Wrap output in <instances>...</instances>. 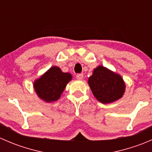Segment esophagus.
Masks as SVG:
<instances>
[{
    "instance_id": "34e87169",
    "label": "esophagus",
    "mask_w": 152,
    "mask_h": 152,
    "mask_svg": "<svg viewBox=\"0 0 152 152\" xmlns=\"http://www.w3.org/2000/svg\"><path fill=\"white\" fill-rule=\"evenodd\" d=\"M84 78V76L82 73H79V74L76 75V79H79V80H82Z\"/></svg>"
}]
</instances>
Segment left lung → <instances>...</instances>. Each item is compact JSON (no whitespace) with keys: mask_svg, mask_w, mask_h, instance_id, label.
Returning a JSON list of instances; mask_svg holds the SVG:
<instances>
[{"mask_svg":"<svg viewBox=\"0 0 152 152\" xmlns=\"http://www.w3.org/2000/svg\"><path fill=\"white\" fill-rule=\"evenodd\" d=\"M88 85L99 102L110 104L123 97L126 85L121 76L107 67L98 66L88 79Z\"/></svg>","mask_w":152,"mask_h":152,"instance_id":"left-lung-1","label":"left lung"}]
</instances>
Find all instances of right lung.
Returning <instances> with one entry per match:
<instances>
[{"label":"right lung","instance_id":"1","mask_svg":"<svg viewBox=\"0 0 152 152\" xmlns=\"http://www.w3.org/2000/svg\"><path fill=\"white\" fill-rule=\"evenodd\" d=\"M72 76L63 73L57 66H53L34 82V89L37 95L44 102L50 103L60 98Z\"/></svg>","mask_w":152,"mask_h":152}]
</instances>
